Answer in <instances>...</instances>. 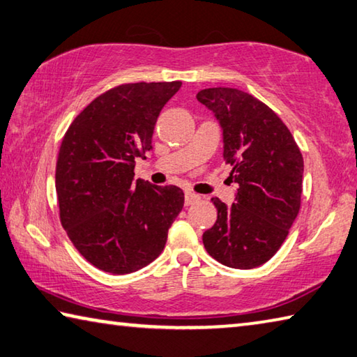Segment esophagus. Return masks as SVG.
Listing matches in <instances>:
<instances>
[{
	"label": "esophagus",
	"instance_id": "obj_1",
	"mask_svg": "<svg viewBox=\"0 0 357 357\" xmlns=\"http://www.w3.org/2000/svg\"><path fill=\"white\" fill-rule=\"evenodd\" d=\"M198 199H199V195H197V193H193L192 190H185V206L197 203Z\"/></svg>",
	"mask_w": 357,
	"mask_h": 357
}]
</instances>
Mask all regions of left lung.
<instances>
[{
    "label": "left lung",
    "mask_w": 357,
    "mask_h": 357,
    "mask_svg": "<svg viewBox=\"0 0 357 357\" xmlns=\"http://www.w3.org/2000/svg\"><path fill=\"white\" fill-rule=\"evenodd\" d=\"M223 129V158L238 184L231 207L212 198L217 222L203 234L206 251L231 268H256L286 241L300 212L303 156L294 135L271 109L231 87L198 92Z\"/></svg>",
    "instance_id": "8db88e82"
}]
</instances>
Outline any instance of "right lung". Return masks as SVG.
Masks as SVG:
<instances>
[{"mask_svg": "<svg viewBox=\"0 0 357 357\" xmlns=\"http://www.w3.org/2000/svg\"><path fill=\"white\" fill-rule=\"evenodd\" d=\"M181 84L135 82L107 90L62 139L56 165L61 223L76 250L107 273L126 275L151 264L183 211L179 187L134 179L135 159H146L158 116Z\"/></svg>", "mask_w": 357, "mask_h": 357, "instance_id": "right-lung-1", "label": "right lung"}]
</instances>
